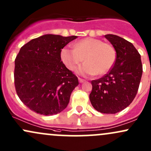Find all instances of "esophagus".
<instances>
[{"instance_id":"1","label":"esophagus","mask_w":151,"mask_h":151,"mask_svg":"<svg viewBox=\"0 0 151 151\" xmlns=\"http://www.w3.org/2000/svg\"><path fill=\"white\" fill-rule=\"evenodd\" d=\"M79 82H80V83H82V82H84V80L83 79H81V78H79Z\"/></svg>"}]
</instances>
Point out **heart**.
<instances>
[{
	"instance_id": "1",
	"label": "heart",
	"mask_w": 151,
	"mask_h": 151,
	"mask_svg": "<svg viewBox=\"0 0 151 151\" xmlns=\"http://www.w3.org/2000/svg\"><path fill=\"white\" fill-rule=\"evenodd\" d=\"M74 48L69 46L61 51V59L70 70H74L80 62L86 61L77 69L82 76H92L105 74L114 65L116 53L113 46L94 38L82 39L74 44Z\"/></svg>"
}]
</instances>
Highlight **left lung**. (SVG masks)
<instances>
[{
    "label": "left lung",
    "instance_id": "1",
    "mask_svg": "<svg viewBox=\"0 0 151 151\" xmlns=\"http://www.w3.org/2000/svg\"><path fill=\"white\" fill-rule=\"evenodd\" d=\"M105 37L113 46L116 59L107 74L91 82L92 90L89 100L98 112L115 114L126 108L135 98L143 66L140 54L132 44L113 34Z\"/></svg>",
    "mask_w": 151,
    "mask_h": 151
}]
</instances>
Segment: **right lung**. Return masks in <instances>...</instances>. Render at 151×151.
<instances>
[{
	"mask_svg": "<svg viewBox=\"0 0 151 151\" xmlns=\"http://www.w3.org/2000/svg\"><path fill=\"white\" fill-rule=\"evenodd\" d=\"M77 36L45 34L31 40L15 59L16 93L25 105L43 115L67 107L78 79L61 61V51Z\"/></svg>",
	"mask_w": 151,
	"mask_h": 151,
	"instance_id": "obj_1",
	"label": "right lung"
}]
</instances>
